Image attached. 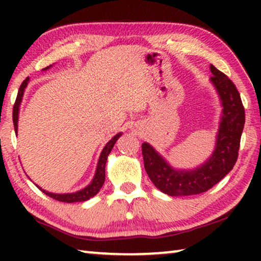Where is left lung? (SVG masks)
Segmentation results:
<instances>
[{
  "label": "left lung",
  "instance_id": "8db88e82",
  "mask_svg": "<svg viewBox=\"0 0 261 261\" xmlns=\"http://www.w3.org/2000/svg\"><path fill=\"white\" fill-rule=\"evenodd\" d=\"M215 86L222 105V116L216 136L215 149L205 163L192 170H176L154 149L144 143L141 152L145 170L153 184L168 196L182 197L205 192L230 171L238 158L245 112L237 88L226 74L211 64Z\"/></svg>",
  "mask_w": 261,
  "mask_h": 261
}]
</instances>
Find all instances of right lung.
<instances>
[{
  "instance_id": "right-lung-1",
  "label": "right lung",
  "mask_w": 261,
  "mask_h": 261,
  "mask_svg": "<svg viewBox=\"0 0 261 261\" xmlns=\"http://www.w3.org/2000/svg\"><path fill=\"white\" fill-rule=\"evenodd\" d=\"M51 67L45 68L43 70H48ZM29 83V78H26L25 81L21 83V85L18 90V94H17L16 98V102L14 105V110H12V121H14V125H15V132L17 134V130H18V113H19V106L21 103V100H23V95H24V91L26 86H28ZM122 134H117L116 136H114L112 139H110L106 146L103 147L102 152L100 154L99 161H98V166H96V170H95V175L92 182L87 185L86 188H84L82 190H79L77 192H72V193H51L48 192L46 190L41 189L40 187H37L41 190V191L47 194L48 197L53 198V199L59 200V201H63V202H78V201H86L88 199H91L92 197H94L96 193L100 191V189L102 188V185L105 183V175H106V162H107V158L109 155V153L112 152V149L114 147L116 140L120 138Z\"/></svg>"
}]
</instances>
